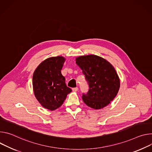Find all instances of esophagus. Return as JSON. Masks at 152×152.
Listing matches in <instances>:
<instances>
[{"label": "esophagus", "instance_id": "1", "mask_svg": "<svg viewBox=\"0 0 152 152\" xmlns=\"http://www.w3.org/2000/svg\"><path fill=\"white\" fill-rule=\"evenodd\" d=\"M78 88H75L72 89V91H74V92H77V91H78Z\"/></svg>", "mask_w": 152, "mask_h": 152}]
</instances>
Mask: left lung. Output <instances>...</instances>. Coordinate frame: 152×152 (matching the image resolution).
<instances>
[{"instance_id": "1", "label": "left lung", "mask_w": 152, "mask_h": 152, "mask_svg": "<svg viewBox=\"0 0 152 152\" xmlns=\"http://www.w3.org/2000/svg\"><path fill=\"white\" fill-rule=\"evenodd\" d=\"M75 61L89 86L88 94L82 96L84 103L96 110L107 106L120 88V78L114 67L106 59L92 54L79 56Z\"/></svg>"}]
</instances>
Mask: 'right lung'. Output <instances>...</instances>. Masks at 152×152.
<instances>
[{"instance_id":"right-lung-1","label":"right lung","mask_w":152,"mask_h":152,"mask_svg":"<svg viewBox=\"0 0 152 152\" xmlns=\"http://www.w3.org/2000/svg\"><path fill=\"white\" fill-rule=\"evenodd\" d=\"M66 59L63 56L43 60L34 72L32 87L39 103L50 111L60 107L72 90L65 83L61 70Z\"/></svg>"}]
</instances>
